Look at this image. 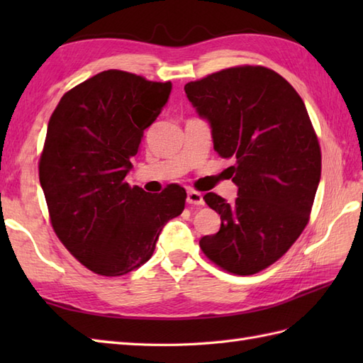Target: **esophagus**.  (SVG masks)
Returning a JSON list of instances; mask_svg holds the SVG:
<instances>
[{
	"label": "esophagus",
	"mask_w": 363,
	"mask_h": 363,
	"mask_svg": "<svg viewBox=\"0 0 363 363\" xmlns=\"http://www.w3.org/2000/svg\"><path fill=\"white\" fill-rule=\"evenodd\" d=\"M187 203L194 204V206H204V198L199 191L195 190H189L187 191Z\"/></svg>",
	"instance_id": "obj_1"
}]
</instances>
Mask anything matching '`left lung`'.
Masks as SVG:
<instances>
[{"instance_id":"8db88e82","label":"left lung","mask_w":363,"mask_h":363,"mask_svg":"<svg viewBox=\"0 0 363 363\" xmlns=\"http://www.w3.org/2000/svg\"><path fill=\"white\" fill-rule=\"evenodd\" d=\"M209 121L213 150L238 187L235 203L206 194L220 213L217 234L199 240L213 264L254 274L281 259L303 233L321 177V151L303 99L265 67H233L186 84Z\"/></svg>"}]
</instances>
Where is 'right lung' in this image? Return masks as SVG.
Wrapping results in <instances>:
<instances>
[{
	"label": "right lung",
	"instance_id": "add662e5",
	"mask_svg": "<svg viewBox=\"0 0 363 363\" xmlns=\"http://www.w3.org/2000/svg\"><path fill=\"white\" fill-rule=\"evenodd\" d=\"M169 94L172 82L107 70L67 91L51 115L38 162L51 225L96 274L121 276L148 262L162 229L186 206L176 184L151 195L125 181Z\"/></svg>",
	"mask_w": 363,
	"mask_h": 363
}]
</instances>
